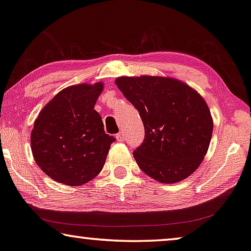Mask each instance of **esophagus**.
<instances>
[{
  "label": "esophagus",
  "instance_id": "esophagus-1",
  "mask_svg": "<svg viewBox=\"0 0 251 251\" xmlns=\"http://www.w3.org/2000/svg\"><path fill=\"white\" fill-rule=\"evenodd\" d=\"M116 138H117L118 142H123L125 140V134L124 132H119L117 135H116Z\"/></svg>",
  "mask_w": 251,
  "mask_h": 251
}]
</instances>
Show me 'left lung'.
I'll return each mask as SVG.
<instances>
[{
  "label": "left lung",
  "instance_id": "8db88e82",
  "mask_svg": "<svg viewBox=\"0 0 251 251\" xmlns=\"http://www.w3.org/2000/svg\"><path fill=\"white\" fill-rule=\"evenodd\" d=\"M115 83L143 122L144 141L133 152L141 170L163 184L189 177L203 161L213 133L201 96L173 77L121 76Z\"/></svg>",
  "mask_w": 251,
  "mask_h": 251
}]
</instances>
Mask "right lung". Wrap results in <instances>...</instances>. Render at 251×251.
<instances>
[{"instance_id":"add662e5","label":"right lung","mask_w":251,"mask_h":251,"mask_svg":"<svg viewBox=\"0 0 251 251\" xmlns=\"http://www.w3.org/2000/svg\"><path fill=\"white\" fill-rule=\"evenodd\" d=\"M101 82L65 88L45 106L33 124L31 151L36 163L55 181L80 186L103 168L114 136L104 133L95 110Z\"/></svg>"}]
</instances>
